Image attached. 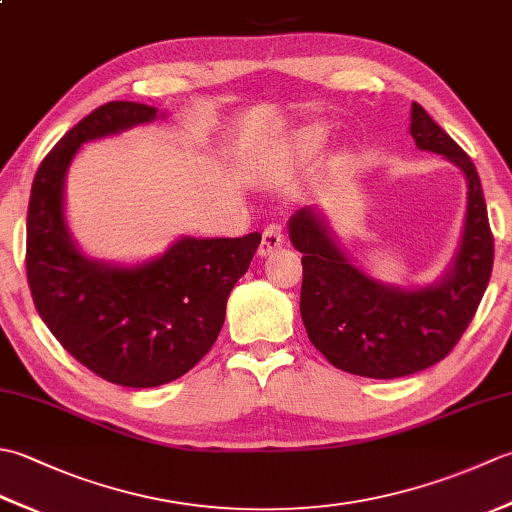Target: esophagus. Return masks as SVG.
I'll use <instances>...</instances> for the list:
<instances>
[{"instance_id": "obj_1", "label": "esophagus", "mask_w": 512, "mask_h": 512, "mask_svg": "<svg viewBox=\"0 0 512 512\" xmlns=\"http://www.w3.org/2000/svg\"><path fill=\"white\" fill-rule=\"evenodd\" d=\"M281 246H284V233H281V226H277V224L266 226L264 233H262V242H259L257 253L262 255V257H266V255H270V253H273V250H277Z\"/></svg>"}]
</instances>
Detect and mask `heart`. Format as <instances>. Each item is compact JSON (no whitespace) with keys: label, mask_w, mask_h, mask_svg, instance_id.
Returning a JSON list of instances; mask_svg holds the SVG:
<instances>
[{"label":"heart","mask_w":512,"mask_h":512,"mask_svg":"<svg viewBox=\"0 0 512 512\" xmlns=\"http://www.w3.org/2000/svg\"><path fill=\"white\" fill-rule=\"evenodd\" d=\"M325 138H328V127L323 123H308L299 127L295 134L290 138V145L292 149L297 151L301 156H310L314 151H319L325 143Z\"/></svg>","instance_id":"obj_1"}]
</instances>
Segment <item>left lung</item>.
Here are the masks:
<instances>
[{
  "label": "left lung",
  "instance_id": "8db88e82",
  "mask_svg": "<svg viewBox=\"0 0 512 512\" xmlns=\"http://www.w3.org/2000/svg\"><path fill=\"white\" fill-rule=\"evenodd\" d=\"M409 134L418 149L444 156L466 178L460 248L436 281L400 288L374 279L341 248L317 206L288 220L290 242L303 253L306 332L334 367L356 376L400 378L440 363L469 328L493 270V235L471 158L418 103H411Z\"/></svg>",
  "mask_w": 512,
  "mask_h": 512
}]
</instances>
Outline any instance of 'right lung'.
<instances>
[{
    "label": "right lung",
    "mask_w": 512,
    "mask_h": 512,
    "mask_svg": "<svg viewBox=\"0 0 512 512\" xmlns=\"http://www.w3.org/2000/svg\"><path fill=\"white\" fill-rule=\"evenodd\" d=\"M167 118L132 101L101 105L43 158L32 182L26 270L39 317L90 372L123 387H158L189 372L220 334L226 301L262 233L182 235L136 264L85 255L65 217V178L90 140Z\"/></svg>",
    "instance_id": "obj_1"
}]
</instances>
